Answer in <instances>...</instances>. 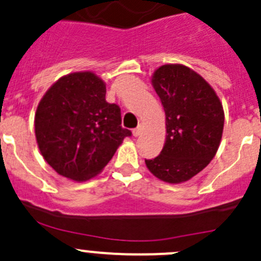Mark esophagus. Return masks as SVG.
Listing matches in <instances>:
<instances>
[{
  "label": "esophagus",
  "instance_id": "esophagus-1",
  "mask_svg": "<svg viewBox=\"0 0 261 261\" xmlns=\"http://www.w3.org/2000/svg\"><path fill=\"white\" fill-rule=\"evenodd\" d=\"M141 133H142V127H137L136 129H133V136L134 137L141 136Z\"/></svg>",
  "mask_w": 261,
  "mask_h": 261
}]
</instances>
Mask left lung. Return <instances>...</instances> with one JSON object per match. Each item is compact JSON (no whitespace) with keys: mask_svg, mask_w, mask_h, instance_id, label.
Instances as JSON below:
<instances>
[{"mask_svg":"<svg viewBox=\"0 0 261 261\" xmlns=\"http://www.w3.org/2000/svg\"><path fill=\"white\" fill-rule=\"evenodd\" d=\"M151 84L164 107L166 139L146 166L157 179L180 184L199 174L218 151L224 112L213 87L184 64H164Z\"/></svg>","mask_w":261,"mask_h":261,"instance_id":"1","label":"left lung"}]
</instances>
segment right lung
<instances>
[{"mask_svg": "<svg viewBox=\"0 0 261 261\" xmlns=\"http://www.w3.org/2000/svg\"><path fill=\"white\" fill-rule=\"evenodd\" d=\"M105 94L107 85L95 72H73L57 80L38 104V147L61 176L92 179L132 134L120 125L119 107L107 102Z\"/></svg>", "mask_w": 261, "mask_h": 261, "instance_id": "add662e5", "label": "right lung"}]
</instances>
